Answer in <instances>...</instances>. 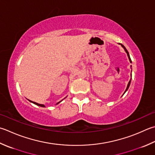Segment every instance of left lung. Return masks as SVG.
<instances>
[{
  "label": "left lung",
  "mask_w": 155,
  "mask_h": 155,
  "mask_svg": "<svg viewBox=\"0 0 155 155\" xmlns=\"http://www.w3.org/2000/svg\"><path fill=\"white\" fill-rule=\"evenodd\" d=\"M121 45H122V47L124 48V50L126 51V52L127 53V55H128V58H129V60H130V62L132 63V60H131V59H130V54H129V52L128 51V50H126V48H125V46H124V45H122V44H120ZM131 79H132V74H131ZM131 79L130 80V81H129V83H128V85H127V88H126V91H125V92H124V93H125L127 91H128V88H129V87H130V83H131Z\"/></svg>",
  "instance_id": "left-lung-1"
}]
</instances>
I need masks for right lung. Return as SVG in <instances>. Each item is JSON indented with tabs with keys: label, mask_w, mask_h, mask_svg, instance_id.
Returning <instances> with one entry per match:
<instances>
[{
	"label": "right lung",
	"mask_w": 155,
	"mask_h": 155,
	"mask_svg": "<svg viewBox=\"0 0 155 155\" xmlns=\"http://www.w3.org/2000/svg\"><path fill=\"white\" fill-rule=\"evenodd\" d=\"M29 101H30V102H31V103H33V104H35V105H38V106H40V107H45V105H43V104H38V103H36V102H33V101H30V100H29ZM62 101H60V102H58V103H57V104H58L59 103H60Z\"/></svg>",
	"instance_id": "add662e5"
}]
</instances>
